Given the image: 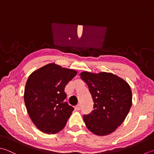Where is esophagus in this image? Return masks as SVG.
Masks as SVG:
<instances>
[{"mask_svg": "<svg viewBox=\"0 0 154 154\" xmlns=\"http://www.w3.org/2000/svg\"><path fill=\"white\" fill-rule=\"evenodd\" d=\"M76 108V110H80V104H78L76 106V108Z\"/></svg>", "mask_w": 154, "mask_h": 154, "instance_id": "esophagus-1", "label": "esophagus"}]
</instances>
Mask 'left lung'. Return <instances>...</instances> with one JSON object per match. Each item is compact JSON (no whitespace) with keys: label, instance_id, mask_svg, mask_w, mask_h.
<instances>
[{"label":"left lung","instance_id":"8db88e82","mask_svg":"<svg viewBox=\"0 0 154 154\" xmlns=\"http://www.w3.org/2000/svg\"><path fill=\"white\" fill-rule=\"evenodd\" d=\"M80 76L88 86L94 101V110L83 116L86 127L98 136L112 133L131 108L132 94L129 84L112 73L83 72Z\"/></svg>","mask_w":154,"mask_h":154}]
</instances>
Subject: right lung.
<instances>
[{"label":"right lung","instance_id":"add662e5","mask_svg":"<svg viewBox=\"0 0 154 154\" xmlns=\"http://www.w3.org/2000/svg\"><path fill=\"white\" fill-rule=\"evenodd\" d=\"M76 74L74 70L51 63L28 78L24 103L31 120L42 132L56 134L66 124L74 108L65 102L64 88Z\"/></svg>","mask_w":154,"mask_h":154}]
</instances>
